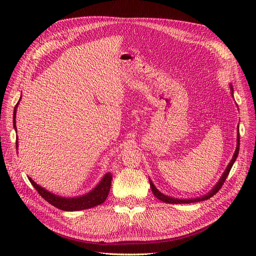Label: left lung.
Segmentation results:
<instances>
[{"instance_id":"1","label":"left lung","mask_w":256,"mask_h":256,"mask_svg":"<svg viewBox=\"0 0 256 256\" xmlns=\"http://www.w3.org/2000/svg\"><path fill=\"white\" fill-rule=\"evenodd\" d=\"M238 150H240V132H238V146H236V152H234V154L232 160H230V163L228 164V166H227L225 172L223 173V176H221V178H220V180L218 182V184L214 186V189H212L208 194H206V195H204V196H202V197L196 198V199H178V198L176 199V198H172V197L166 196V195L160 193V191H158V189L154 186V184L152 182V180H150L152 191V193L154 194V196H156L158 199L162 200V201H164V202H167V204H192V202H198V201L208 200V199H210V197H212L214 194H217L218 191L222 188V186L224 184V182H225V180H226V178L228 176V174H230V169H232V165H234V160H236V158H238Z\"/></svg>"}]
</instances>
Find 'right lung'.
Segmentation results:
<instances>
[{"label":"right lung","mask_w":256,"mask_h":256,"mask_svg":"<svg viewBox=\"0 0 256 256\" xmlns=\"http://www.w3.org/2000/svg\"><path fill=\"white\" fill-rule=\"evenodd\" d=\"M18 102L14 106V111H13V126H14V128L16 130V108H18ZM16 147H18V138H16ZM30 182L33 184V186L38 192V194L42 196L44 200H46L48 204L54 206L55 208L62 210H67V212H74V210H87L90 208H94L96 206H100L104 202V200L108 197V194H109L110 188H111V182H112V174L111 173H106L104 176V178L100 180V182L94 188V189L89 192L88 194L84 196H80L76 198H64V197H59L57 195H54L52 193L48 192L44 190V188L38 186L29 178Z\"/></svg>","instance_id":"obj_1"}]
</instances>
